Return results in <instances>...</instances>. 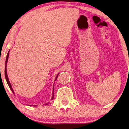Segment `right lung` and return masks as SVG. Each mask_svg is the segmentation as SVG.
<instances>
[{
  "instance_id": "obj_1",
  "label": "right lung",
  "mask_w": 129,
  "mask_h": 129,
  "mask_svg": "<svg viewBox=\"0 0 129 129\" xmlns=\"http://www.w3.org/2000/svg\"><path fill=\"white\" fill-rule=\"evenodd\" d=\"M9 52H10V51L8 52L7 54V57H6V63H5V71H4V73H5V77H6V81H7V84H8V86H9L10 89H11V91H12V93L14 94V93H14V90H13V89H12V86H11V83H10V81H9V79H8V75H7V61H8V56H9ZM58 75H59V73H58L57 75L56 76V77L55 80H54V81L56 80L57 78ZM54 85H53V93H52V97L51 100H53V91H54ZM48 104H49V102H47V103L45 104V105H48ZM36 106V105H34V106Z\"/></svg>"
}]
</instances>
